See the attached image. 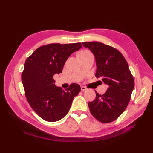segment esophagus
<instances>
[{"label":"esophagus","instance_id":"34e87169","mask_svg":"<svg viewBox=\"0 0 153 153\" xmlns=\"http://www.w3.org/2000/svg\"><path fill=\"white\" fill-rule=\"evenodd\" d=\"M87 89V88L85 87H84V86H81V90H82V91H86Z\"/></svg>","mask_w":153,"mask_h":153}]
</instances>
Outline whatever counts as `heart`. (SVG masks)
<instances>
[{
  "instance_id": "1",
  "label": "heart",
  "mask_w": 153,
  "mask_h": 153,
  "mask_svg": "<svg viewBox=\"0 0 153 153\" xmlns=\"http://www.w3.org/2000/svg\"><path fill=\"white\" fill-rule=\"evenodd\" d=\"M86 52H89V51H88V50H82L78 53H86Z\"/></svg>"
}]
</instances>
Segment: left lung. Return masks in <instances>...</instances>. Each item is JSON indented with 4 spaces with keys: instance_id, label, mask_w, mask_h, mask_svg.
Here are the masks:
<instances>
[{
    "instance_id": "obj_1",
    "label": "left lung",
    "mask_w": 153,
    "mask_h": 153,
    "mask_svg": "<svg viewBox=\"0 0 153 153\" xmlns=\"http://www.w3.org/2000/svg\"><path fill=\"white\" fill-rule=\"evenodd\" d=\"M96 62L97 78H101L108 88L103 95L96 92V99L89 103L91 114L100 122L108 123L121 115L130 100L134 80L126 59L119 50L102 43L84 42Z\"/></svg>"
}]
</instances>
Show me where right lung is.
<instances>
[{
  "mask_svg": "<svg viewBox=\"0 0 153 153\" xmlns=\"http://www.w3.org/2000/svg\"><path fill=\"white\" fill-rule=\"evenodd\" d=\"M81 47V43L49 44L37 48L26 59L22 74L25 94L31 108L45 121L62 119L81 90L77 84L63 90L53 80L55 74L62 73L68 58Z\"/></svg>",
  "mask_w": 153,
  "mask_h": 153,
  "instance_id": "add662e5",
  "label": "right lung"
}]
</instances>
